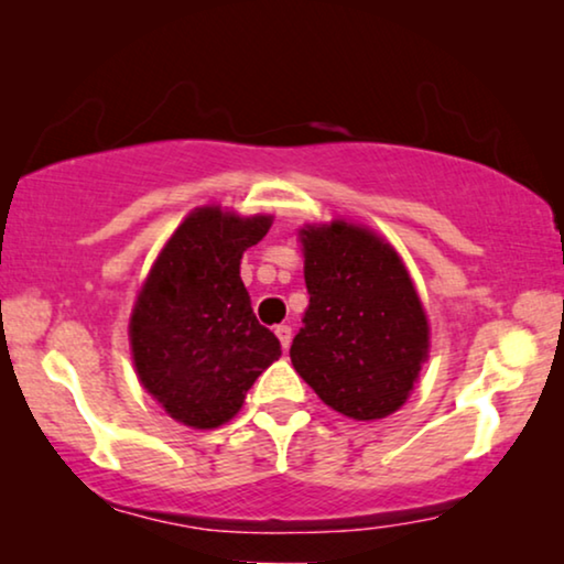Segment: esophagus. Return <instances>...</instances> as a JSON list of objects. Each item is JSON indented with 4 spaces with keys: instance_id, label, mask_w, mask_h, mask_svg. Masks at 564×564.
Returning <instances> with one entry per match:
<instances>
[{
    "instance_id": "1",
    "label": "esophagus",
    "mask_w": 564,
    "mask_h": 564,
    "mask_svg": "<svg viewBox=\"0 0 564 564\" xmlns=\"http://www.w3.org/2000/svg\"><path fill=\"white\" fill-rule=\"evenodd\" d=\"M274 334H276V338H280L282 349H290V341H292V328L288 326V323H282V326H276V328H274Z\"/></svg>"
}]
</instances>
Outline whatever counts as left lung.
I'll return each mask as SVG.
<instances>
[{"label":"left lung","instance_id":"8db88e82","mask_svg":"<svg viewBox=\"0 0 564 564\" xmlns=\"http://www.w3.org/2000/svg\"><path fill=\"white\" fill-rule=\"evenodd\" d=\"M311 295L290 359L323 403L357 421L405 403L429 323L403 261L372 230L336 220L303 230Z\"/></svg>","mask_w":564,"mask_h":564}]
</instances>
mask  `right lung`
<instances>
[{
	"mask_svg": "<svg viewBox=\"0 0 564 564\" xmlns=\"http://www.w3.org/2000/svg\"><path fill=\"white\" fill-rule=\"evenodd\" d=\"M272 218L199 207L159 253L130 318L138 380L184 426L218 429L257 377L282 357L253 315L241 257Z\"/></svg>",
	"mask_w": 564,
	"mask_h": 564,
	"instance_id": "right-lung-1",
	"label": "right lung"
}]
</instances>
